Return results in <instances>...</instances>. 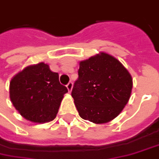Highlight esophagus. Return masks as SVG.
Wrapping results in <instances>:
<instances>
[{"mask_svg":"<svg viewBox=\"0 0 159 159\" xmlns=\"http://www.w3.org/2000/svg\"><path fill=\"white\" fill-rule=\"evenodd\" d=\"M66 87H67V89H68L69 93H70L72 90V87H73V83H72L71 82H70V83L66 85Z\"/></svg>","mask_w":159,"mask_h":159,"instance_id":"obj_1","label":"esophagus"}]
</instances>
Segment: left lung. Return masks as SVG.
I'll return each mask as SVG.
<instances>
[{
    "label": "left lung",
    "instance_id": "1",
    "mask_svg": "<svg viewBox=\"0 0 159 159\" xmlns=\"http://www.w3.org/2000/svg\"><path fill=\"white\" fill-rule=\"evenodd\" d=\"M133 78L120 61L100 52L80 61L71 95L81 118L95 124L111 121L129 101Z\"/></svg>",
    "mask_w": 159,
    "mask_h": 159
}]
</instances>
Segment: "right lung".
Segmentation results:
<instances>
[{
  "label": "right lung",
  "instance_id": "add662e5",
  "mask_svg": "<svg viewBox=\"0 0 159 159\" xmlns=\"http://www.w3.org/2000/svg\"><path fill=\"white\" fill-rule=\"evenodd\" d=\"M58 74L41 62L29 65L11 79V102L23 118L34 123H45L56 118L64 94Z\"/></svg>",
  "mask_w": 159,
  "mask_h": 159
}]
</instances>
